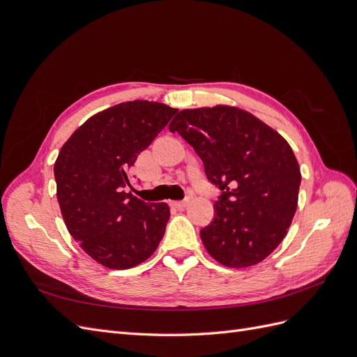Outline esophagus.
<instances>
[{"instance_id": "esophagus-1", "label": "esophagus", "mask_w": 357, "mask_h": 357, "mask_svg": "<svg viewBox=\"0 0 357 357\" xmlns=\"http://www.w3.org/2000/svg\"><path fill=\"white\" fill-rule=\"evenodd\" d=\"M189 198L188 199H183V201H174V202H171V205L174 208H178V210H183V208H186L188 207V204H189Z\"/></svg>"}]
</instances>
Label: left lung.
<instances>
[{"instance_id":"1","label":"left lung","mask_w":357,"mask_h":357,"mask_svg":"<svg viewBox=\"0 0 357 357\" xmlns=\"http://www.w3.org/2000/svg\"><path fill=\"white\" fill-rule=\"evenodd\" d=\"M204 162L222 193L201 240L215 261L252 266L283 241L298 207L301 169L294 150L252 113L229 105L181 110L169 123Z\"/></svg>"}]
</instances>
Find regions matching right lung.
I'll list each match as a JSON object with an SVG mask.
<instances>
[{
    "label": "right lung",
    "instance_id": "add662e5",
    "mask_svg": "<svg viewBox=\"0 0 357 357\" xmlns=\"http://www.w3.org/2000/svg\"><path fill=\"white\" fill-rule=\"evenodd\" d=\"M176 109L128 101L89 117L55 162L56 197L73 238L96 262L126 269L144 262L165 234L169 207L125 189L129 168L167 126Z\"/></svg>",
    "mask_w": 357,
    "mask_h": 357
}]
</instances>
